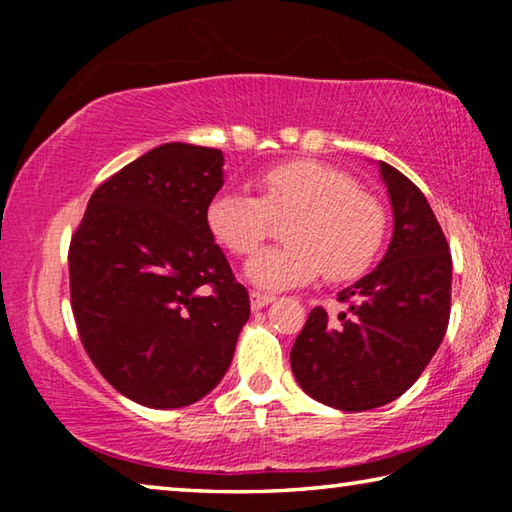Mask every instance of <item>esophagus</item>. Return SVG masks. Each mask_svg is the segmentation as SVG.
Returning a JSON list of instances; mask_svg holds the SVG:
<instances>
[{
    "mask_svg": "<svg viewBox=\"0 0 512 512\" xmlns=\"http://www.w3.org/2000/svg\"><path fill=\"white\" fill-rule=\"evenodd\" d=\"M275 298L268 296V293H259V291H250V307L253 309H262L268 302H273Z\"/></svg>",
    "mask_w": 512,
    "mask_h": 512,
    "instance_id": "esophagus-1",
    "label": "esophagus"
}]
</instances>
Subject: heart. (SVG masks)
<instances>
[{
	"label": "heart",
	"mask_w": 512,
	"mask_h": 512,
	"mask_svg": "<svg viewBox=\"0 0 512 512\" xmlns=\"http://www.w3.org/2000/svg\"><path fill=\"white\" fill-rule=\"evenodd\" d=\"M259 198L223 189L205 207V225L221 248L246 257L284 221L287 244L257 253L248 280L264 289L357 280L375 264L386 241V210L357 187L350 173L316 160H291L257 176Z\"/></svg>",
	"instance_id": "b5f03b06"
}]
</instances>
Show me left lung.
Returning <instances> with one entry per match:
<instances>
[{
  "instance_id": "8db88e82",
  "label": "left lung",
  "mask_w": 512,
  "mask_h": 512,
  "mask_svg": "<svg viewBox=\"0 0 512 512\" xmlns=\"http://www.w3.org/2000/svg\"><path fill=\"white\" fill-rule=\"evenodd\" d=\"M395 228L375 271L339 293V320L311 309L291 348V370L309 397L341 411L393 402L422 375L447 332L452 253L427 198L402 171L379 162Z\"/></svg>"
}]
</instances>
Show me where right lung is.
I'll return each mask as SVG.
<instances>
[{"mask_svg":"<svg viewBox=\"0 0 512 512\" xmlns=\"http://www.w3.org/2000/svg\"><path fill=\"white\" fill-rule=\"evenodd\" d=\"M221 187L219 149L162 144L94 189L69 244L83 348L110 386L151 409L210 393L250 316L205 225Z\"/></svg>","mask_w":512,"mask_h":512,"instance_id":"right-lung-1","label":"right lung"}]
</instances>
